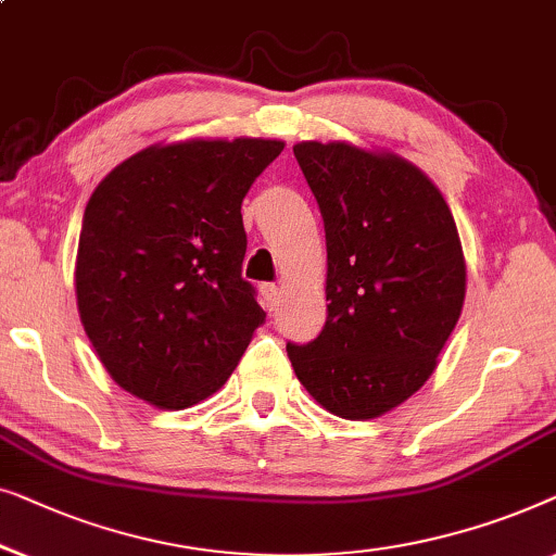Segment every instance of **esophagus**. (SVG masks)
<instances>
[{
    "mask_svg": "<svg viewBox=\"0 0 556 556\" xmlns=\"http://www.w3.org/2000/svg\"><path fill=\"white\" fill-rule=\"evenodd\" d=\"M262 300H264V307L267 309H277L279 307V287L271 285V281H267V285H262Z\"/></svg>",
    "mask_w": 556,
    "mask_h": 556,
    "instance_id": "obj_1",
    "label": "esophagus"
}]
</instances>
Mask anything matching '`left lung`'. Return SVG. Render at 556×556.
<instances>
[{
    "label": "left lung",
    "mask_w": 556,
    "mask_h": 556,
    "mask_svg": "<svg viewBox=\"0 0 556 556\" xmlns=\"http://www.w3.org/2000/svg\"><path fill=\"white\" fill-rule=\"evenodd\" d=\"M325 222L327 323L287 342L296 378L348 420L416 393L460 317L466 264L448 203L408 161L348 143H296Z\"/></svg>",
    "instance_id": "obj_1"
}]
</instances>
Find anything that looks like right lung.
<instances>
[{
    "label": "right lung",
    "mask_w": 556,
    "mask_h": 556,
    "mask_svg": "<svg viewBox=\"0 0 556 556\" xmlns=\"http://www.w3.org/2000/svg\"><path fill=\"white\" fill-rule=\"evenodd\" d=\"M281 140L146 148L85 206L75 289L85 332L123 390L189 408L224 386L267 312L241 277V201Z\"/></svg>",
    "instance_id": "right-lung-1"
}]
</instances>
